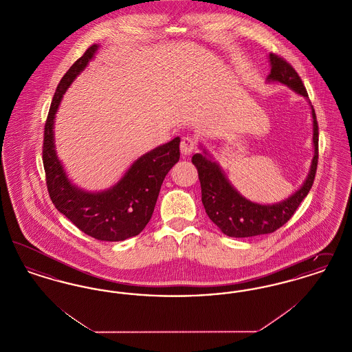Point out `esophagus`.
Returning <instances> with one entry per match:
<instances>
[{
    "mask_svg": "<svg viewBox=\"0 0 352 352\" xmlns=\"http://www.w3.org/2000/svg\"><path fill=\"white\" fill-rule=\"evenodd\" d=\"M195 146H197V141H195L194 137H191V135H184V137H182L181 151H182L184 155H186V157L190 155L192 151L195 149Z\"/></svg>",
    "mask_w": 352,
    "mask_h": 352,
    "instance_id": "1",
    "label": "esophagus"
}]
</instances>
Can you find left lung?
<instances>
[{
	"mask_svg": "<svg viewBox=\"0 0 352 352\" xmlns=\"http://www.w3.org/2000/svg\"><path fill=\"white\" fill-rule=\"evenodd\" d=\"M270 72L267 83H281L309 101L301 78L287 62L274 54H269ZM310 104V101H309ZM313 118L314 155L306 179L293 194L277 203H257L243 197L230 182L215 158L201 144L203 153L192 155V164L198 168L201 187V203L206 214L230 237H251L272 234L292 218L301 201L309 194L318 164V124L316 111L310 104Z\"/></svg>",
	"mask_w": 352,
	"mask_h": 352,
	"instance_id": "obj_1",
	"label": "left lung"
}]
</instances>
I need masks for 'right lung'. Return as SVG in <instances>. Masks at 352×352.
Segmentation results:
<instances>
[{
    "label": "right lung",
    "mask_w": 352,
    "mask_h": 352,
    "mask_svg": "<svg viewBox=\"0 0 352 352\" xmlns=\"http://www.w3.org/2000/svg\"><path fill=\"white\" fill-rule=\"evenodd\" d=\"M99 45L85 51L58 84L51 102L43 140V166L47 188L56 210L84 234L104 241H121L140 234L149 223L162 182L179 161V142L175 137L138 157L122 177L101 191H88L74 184L55 145V116L71 84L94 60Z\"/></svg>",
    "instance_id": "add662e5"
}]
</instances>
